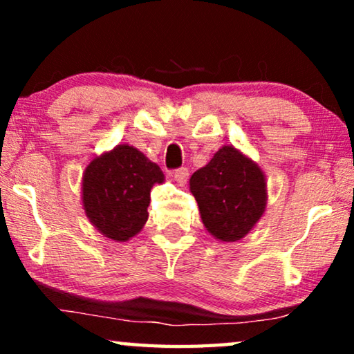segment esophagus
Returning a JSON list of instances; mask_svg holds the SVG:
<instances>
[{"instance_id": "esophagus-1", "label": "esophagus", "mask_w": 354, "mask_h": 354, "mask_svg": "<svg viewBox=\"0 0 354 354\" xmlns=\"http://www.w3.org/2000/svg\"><path fill=\"white\" fill-rule=\"evenodd\" d=\"M174 180H176L178 185H185V182L188 180V176H190V174H188V169L187 167H180V169H177V171H174Z\"/></svg>"}]
</instances>
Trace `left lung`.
Masks as SVG:
<instances>
[{"label":"left lung","mask_w":354,"mask_h":354,"mask_svg":"<svg viewBox=\"0 0 354 354\" xmlns=\"http://www.w3.org/2000/svg\"><path fill=\"white\" fill-rule=\"evenodd\" d=\"M190 192L206 230L225 243L248 235L268 205L263 169L232 145H224L193 174Z\"/></svg>","instance_id":"8db88e82"}]
</instances>
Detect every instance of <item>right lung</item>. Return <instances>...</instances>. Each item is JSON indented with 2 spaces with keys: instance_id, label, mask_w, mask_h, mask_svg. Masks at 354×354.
<instances>
[{
  "instance_id": "right-lung-1",
  "label": "right lung",
  "mask_w": 354,
  "mask_h": 354,
  "mask_svg": "<svg viewBox=\"0 0 354 354\" xmlns=\"http://www.w3.org/2000/svg\"><path fill=\"white\" fill-rule=\"evenodd\" d=\"M164 174L137 148L118 145L95 156L82 176V206L90 224L114 241H127L148 221L149 193Z\"/></svg>"
}]
</instances>
